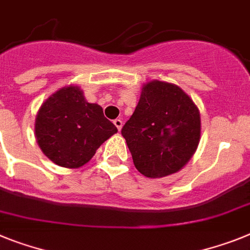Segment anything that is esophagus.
I'll return each instance as SVG.
<instances>
[{
	"instance_id": "1",
	"label": "esophagus",
	"mask_w": 250,
	"mask_h": 250,
	"mask_svg": "<svg viewBox=\"0 0 250 250\" xmlns=\"http://www.w3.org/2000/svg\"><path fill=\"white\" fill-rule=\"evenodd\" d=\"M114 125L117 127V130L120 131L121 127H123V120H120V119H116V120H114Z\"/></svg>"
}]
</instances>
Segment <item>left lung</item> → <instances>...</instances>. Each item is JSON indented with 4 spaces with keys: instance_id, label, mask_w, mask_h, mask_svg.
<instances>
[{
    "instance_id": "obj_1",
    "label": "left lung",
    "mask_w": 250,
    "mask_h": 250,
    "mask_svg": "<svg viewBox=\"0 0 250 250\" xmlns=\"http://www.w3.org/2000/svg\"><path fill=\"white\" fill-rule=\"evenodd\" d=\"M136 169L149 178L176 173L195 154L201 135L200 112L172 83L144 84L134 114L121 129Z\"/></svg>"
}]
</instances>
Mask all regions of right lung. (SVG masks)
Here are the masks:
<instances>
[{
  "label": "right lung",
  "mask_w": 250,
  "mask_h": 250,
  "mask_svg": "<svg viewBox=\"0 0 250 250\" xmlns=\"http://www.w3.org/2000/svg\"><path fill=\"white\" fill-rule=\"evenodd\" d=\"M115 133L116 126L101 106L87 102L77 86L53 93L36 115V142L53 163L64 168L82 167Z\"/></svg>",
  "instance_id": "1"
}]
</instances>
